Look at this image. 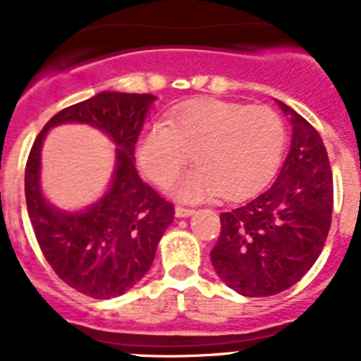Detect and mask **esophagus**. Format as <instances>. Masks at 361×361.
<instances>
[{"instance_id": "34e87169", "label": "esophagus", "mask_w": 361, "mask_h": 361, "mask_svg": "<svg viewBox=\"0 0 361 361\" xmlns=\"http://www.w3.org/2000/svg\"><path fill=\"white\" fill-rule=\"evenodd\" d=\"M195 213V209L191 208H184V206H175V215L177 216H190Z\"/></svg>"}]
</instances>
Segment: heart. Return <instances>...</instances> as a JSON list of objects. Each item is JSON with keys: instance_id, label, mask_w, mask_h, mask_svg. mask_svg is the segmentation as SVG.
Returning a JSON list of instances; mask_svg holds the SVG:
<instances>
[{"instance_id": "1", "label": "heart", "mask_w": 361, "mask_h": 361, "mask_svg": "<svg viewBox=\"0 0 361 361\" xmlns=\"http://www.w3.org/2000/svg\"><path fill=\"white\" fill-rule=\"evenodd\" d=\"M283 145L286 128L273 108L197 99L175 108L170 123L149 124L139 159L146 173L166 186L193 152L197 168L175 184V193L186 200L216 193L240 199L273 175Z\"/></svg>"}]
</instances>
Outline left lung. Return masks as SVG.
Returning <instances> with one entry per match:
<instances>
[{"label":"left lung","instance_id":"obj_1","mask_svg":"<svg viewBox=\"0 0 361 361\" xmlns=\"http://www.w3.org/2000/svg\"><path fill=\"white\" fill-rule=\"evenodd\" d=\"M293 141L279 178L266 191L220 213L212 250L216 275L244 296L295 286L324 250L333 216V171L320 133L288 104Z\"/></svg>","mask_w":361,"mask_h":361}]
</instances>
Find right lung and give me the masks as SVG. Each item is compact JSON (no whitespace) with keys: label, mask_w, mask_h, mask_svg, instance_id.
<instances>
[{"label":"right lung","mask_w":361,"mask_h":361,"mask_svg":"<svg viewBox=\"0 0 361 361\" xmlns=\"http://www.w3.org/2000/svg\"><path fill=\"white\" fill-rule=\"evenodd\" d=\"M149 94L103 92L65 108L44 124L25 168V197L32 228L47 262L75 291L114 298L135 286L155 257L162 233L175 216L170 200L142 183L135 170V145ZM61 122H86L106 131L120 146L114 183L103 200L82 214H61L39 190V153L46 132Z\"/></svg>","instance_id":"right-lung-1"}]
</instances>
